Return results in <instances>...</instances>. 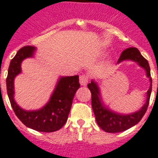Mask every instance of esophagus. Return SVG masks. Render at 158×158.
Masks as SVG:
<instances>
[{
	"instance_id": "obj_1",
	"label": "esophagus",
	"mask_w": 158,
	"mask_h": 158,
	"mask_svg": "<svg viewBox=\"0 0 158 158\" xmlns=\"http://www.w3.org/2000/svg\"><path fill=\"white\" fill-rule=\"evenodd\" d=\"M79 83H80L81 85H84V86L87 85L88 83H89V77L87 75H85V74L81 75L79 77Z\"/></svg>"
}]
</instances>
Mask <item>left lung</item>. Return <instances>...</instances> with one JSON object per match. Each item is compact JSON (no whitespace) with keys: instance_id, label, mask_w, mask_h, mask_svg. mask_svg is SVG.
Masks as SVG:
<instances>
[{"instance_id":"left-lung-1","label":"left lung","mask_w":158,"mask_h":158,"mask_svg":"<svg viewBox=\"0 0 158 158\" xmlns=\"http://www.w3.org/2000/svg\"><path fill=\"white\" fill-rule=\"evenodd\" d=\"M124 60H132L138 64V65L144 69L146 71L147 77L150 80V87L147 92L146 103L142 108L134 113L128 114H122L113 111L103 103L101 97L100 89L98 84L94 80L88 84V88L91 91L92 94V108L94 113L95 118L99 127L107 132H120L127 130L133 127L143 118L146 113L149 104V99L152 92V77L150 73V67L148 60L141 55L140 51L135 47H130L123 50L120 55L118 63L119 64Z\"/></svg>"}]
</instances>
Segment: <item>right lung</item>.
Returning <instances> with one entry per match:
<instances>
[{
	"instance_id": "right-lung-1",
	"label": "right lung",
	"mask_w": 158,
	"mask_h": 158,
	"mask_svg": "<svg viewBox=\"0 0 158 158\" xmlns=\"http://www.w3.org/2000/svg\"><path fill=\"white\" fill-rule=\"evenodd\" d=\"M35 50L34 46L23 47L11 60L6 78L7 94L15 115L26 127L39 132H55L68 119L74 94L80 87L79 75L60 77L50 100L41 108L31 111L23 109L14 99V79L21 73V62L33 57Z\"/></svg>"
}]
</instances>
